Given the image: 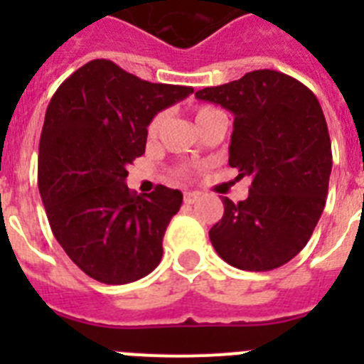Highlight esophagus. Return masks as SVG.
<instances>
[{"instance_id": "1", "label": "esophagus", "mask_w": 364, "mask_h": 364, "mask_svg": "<svg viewBox=\"0 0 364 364\" xmlns=\"http://www.w3.org/2000/svg\"><path fill=\"white\" fill-rule=\"evenodd\" d=\"M197 198H198L197 193H191V191H186L184 193V202H186V204H193V202L197 200Z\"/></svg>"}]
</instances>
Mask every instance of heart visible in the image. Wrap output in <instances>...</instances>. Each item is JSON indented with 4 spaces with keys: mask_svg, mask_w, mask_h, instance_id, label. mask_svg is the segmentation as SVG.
<instances>
[{
    "mask_svg": "<svg viewBox=\"0 0 364 364\" xmlns=\"http://www.w3.org/2000/svg\"><path fill=\"white\" fill-rule=\"evenodd\" d=\"M218 109L211 107V105H200V107L197 109V122L202 120V118L210 117V114H213V112H217ZM162 122H164V114H156V117H153V120L149 122V125H147V136L149 138H154L156 134H159L160 127H162Z\"/></svg>",
    "mask_w": 364,
    "mask_h": 364,
    "instance_id": "heart-1",
    "label": "heart"
}]
</instances>
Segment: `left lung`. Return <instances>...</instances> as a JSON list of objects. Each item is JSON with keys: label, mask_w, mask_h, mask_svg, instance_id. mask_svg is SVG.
<instances>
[{"label": "left lung", "mask_w": 364, "mask_h": 364, "mask_svg": "<svg viewBox=\"0 0 364 364\" xmlns=\"http://www.w3.org/2000/svg\"><path fill=\"white\" fill-rule=\"evenodd\" d=\"M233 112L230 166L250 176V195L210 230L228 264L269 272L306 246L326 204L332 142L319 100L279 70H253L240 80L195 92Z\"/></svg>", "instance_id": "left-lung-1"}]
</instances>
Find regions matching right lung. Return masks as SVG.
Instances as JSON below:
<instances>
[{
    "label": "right lung",
    "mask_w": 364,
    "mask_h": 364,
    "mask_svg": "<svg viewBox=\"0 0 364 364\" xmlns=\"http://www.w3.org/2000/svg\"><path fill=\"white\" fill-rule=\"evenodd\" d=\"M191 87L151 83L109 60L73 73L50 98L38 154V188L50 230L89 277L127 284L162 260L167 224L182 193L156 186L134 195L127 166L146 151L156 112Z\"/></svg>",
    "instance_id": "obj_1"
}]
</instances>
